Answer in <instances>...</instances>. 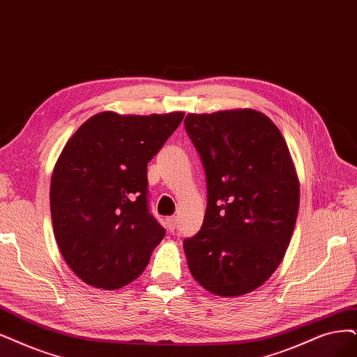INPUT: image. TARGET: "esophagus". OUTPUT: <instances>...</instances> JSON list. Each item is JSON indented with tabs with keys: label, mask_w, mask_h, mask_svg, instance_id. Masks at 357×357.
<instances>
[{
	"label": "esophagus",
	"mask_w": 357,
	"mask_h": 357,
	"mask_svg": "<svg viewBox=\"0 0 357 357\" xmlns=\"http://www.w3.org/2000/svg\"><path fill=\"white\" fill-rule=\"evenodd\" d=\"M176 222H178V218H176V216H169V218L166 219V223H167V228H169V231H175V228H176Z\"/></svg>",
	"instance_id": "34e87169"
}]
</instances>
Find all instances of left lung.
<instances>
[{
  "mask_svg": "<svg viewBox=\"0 0 357 357\" xmlns=\"http://www.w3.org/2000/svg\"><path fill=\"white\" fill-rule=\"evenodd\" d=\"M183 123L207 182L203 227L183 240L188 268L207 291L243 296L275 272L291 240L300 202L291 155L252 109L190 113Z\"/></svg>",
  "mask_w": 357,
  "mask_h": 357,
  "instance_id": "8db88e82",
  "label": "left lung"
}]
</instances>
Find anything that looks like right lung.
I'll return each mask as SVG.
<instances>
[{"label":"right lung","instance_id":"right-lung-1","mask_svg":"<svg viewBox=\"0 0 357 357\" xmlns=\"http://www.w3.org/2000/svg\"><path fill=\"white\" fill-rule=\"evenodd\" d=\"M185 113L89 117L52 172V228L69 268L85 284L116 289L149 265L165 228L150 213L147 163Z\"/></svg>","mask_w":357,"mask_h":357}]
</instances>
